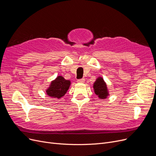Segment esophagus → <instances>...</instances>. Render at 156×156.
<instances>
[{
    "mask_svg": "<svg viewBox=\"0 0 156 156\" xmlns=\"http://www.w3.org/2000/svg\"><path fill=\"white\" fill-rule=\"evenodd\" d=\"M77 83H84V82H85V79H78L77 80Z\"/></svg>",
    "mask_w": 156,
    "mask_h": 156,
    "instance_id": "34e87169",
    "label": "esophagus"
}]
</instances>
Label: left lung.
Segmentation results:
<instances>
[{"label": "left lung", "instance_id": "8db88e82", "mask_svg": "<svg viewBox=\"0 0 156 156\" xmlns=\"http://www.w3.org/2000/svg\"><path fill=\"white\" fill-rule=\"evenodd\" d=\"M93 89L95 94L98 95V98L101 100L107 98L109 95L107 84L101 77L96 79L93 84Z\"/></svg>", "mask_w": 156, "mask_h": 156}]
</instances>
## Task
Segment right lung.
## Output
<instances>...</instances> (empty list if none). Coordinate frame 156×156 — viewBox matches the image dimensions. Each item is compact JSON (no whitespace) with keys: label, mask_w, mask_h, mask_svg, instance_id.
Here are the masks:
<instances>
[{"label":"right lung","mask_w":156,"mask_h":156,"mask_svg":"<svg viewBox=\"0 0 156 156\" xmlns=\"http://www.w3.org/2000/svg\"><path fill=\"white\" fill-rule=\"evenodd\" d=\"M70 84V80H66L62 76H58L51 83L46 93L51 97L61 98L69 90Z\"/></svg>","instance_id":"1"}]
</instances>
